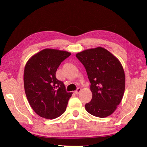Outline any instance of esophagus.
<instances>
[{"mask_svg": "<svg viewBox=\"0 0 147 147\" xmlns=\"http://www.w3.org/2000/svg\"><path fill=\"white\" fill-rule=\"evenodd\" d=\"M81 90H82L81 88H78L75 91H74V93L76 94H78L80 93V92L81 91Z\"/></svg>", "mask_w": 147, "mask_h": 147, "instance_id": "34e87169", "label": "esophagus"}]
</instances>
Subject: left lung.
<instances>
[{
  "label": "left lung",
  "mask_w": 147,
  "mask_h": 147,
  "mask_svg": "<svg viewBox=\"0 0 147 147\" xmlns=\"http://www.w3.org/2000/svg\"><path fill=\"white\" fill-rule=\"evenodd\" d=\"M85 67L91 83V100L86 109L98 117L112 114L121 102L125 89V74L119 59L102 47L88 49L76 54Z\"/></svg>",
  "instance_id": "8db88e82"
}]
</instances>
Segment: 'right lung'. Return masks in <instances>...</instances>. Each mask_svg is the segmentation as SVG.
Listing matches in <instances>:
<instances>
[{
  "mask_svg": "<svg viewBox=\"0 0 147 147\" xmlns=\"http://www.w3.org/2000/svg\"><path fill=\"white\" fill-rule=\"evenodd\" d=\"M70 53L45 49L32 56L24 67V87L32 108L41 117L53 119L65 111L69 98L63 82L56 77V72Z\"/></svg>",
  "mask_w": 147,
  "mask_h": 147,
  "instance_id": "add662e5",
  "label": "right lung"
}]
</instances>
